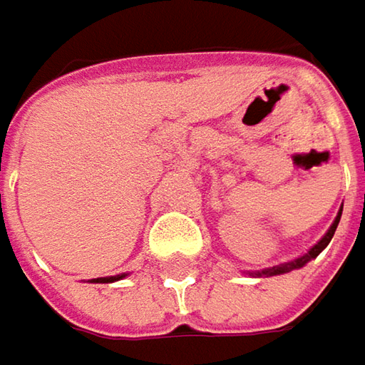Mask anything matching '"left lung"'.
<instances>
[{"label": "left lung", "mask_w": 365, "mask_h": 365, "mask_svg": "<svg viewBox=\"0 0 365 365\" xmlns=\"http://www.w3.org/2000/svg\"><path fill=\"white\" fill-rule=\"evenodd\" d=\"M341 212H343V206L339 208V215L334 217V221H332V225L329 227V231L314 244V246L304 254V256H297V258H293L289 262H283V264H277V267H270V268H262V270H246V274H252V277H274V274H285V272H291V270H295V268H302L306 267L310 260H314L324 247L331 244L332 235H334V231H336V225H339V221H341Z\"/></svg>", "instance_id": "8db88e82"}]
</instances>
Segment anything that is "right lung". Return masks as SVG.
<instances>
[{
  "label": "right lung",
  "mask_w": 365,
  "mask_h": 365,
  "mask_svg": "<svg viewBox=\"0 0 365 365\" xmlns=\"http://www.w3.org/2000/svg\"><path fill=\"white\" fill-rule=\"evenodd\" d=\"M123 277H128V272H121V274H115V277H98V279H91V283H115V281H121Z\"/></svg>",
  "instance_id": "right-lung-1"
}]
</instances>
